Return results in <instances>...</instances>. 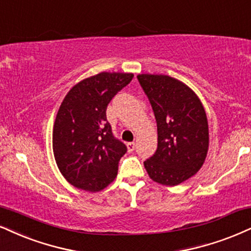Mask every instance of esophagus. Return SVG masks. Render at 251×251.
<instances>
[{"label": "esophagus", "mask_w": 251, "mask_h": 251, "mask_svg": "<svg viewBox=\"0 0 251 251\" xmlns=\"http://www.w3.org/2000/svg\"><path fill=\"white\" fill-rule=\"evenodd\" d=\"M126 147H128V151H129V152H132V151L135 150L136 143H135V142H129V143H126Z\"/></svg>", "instance_id": "1"}]
</instances>
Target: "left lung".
Wrapping results in <instances>:
<instances>
[{"label":"left lung","mask_w":251,"mask_h":251,"mask_svg":"<svg viewBox=\"0 0 251 251\" xmlns=\"http://www.w3.org/2000/svg\"><path fill=\"white\" fill-rule=\"evenodd\" d=\"M158 132L156 152L144 162L150 178L176 186L199 171L208 150V123L196 93L169 75L140 74Z\"/></svg>","instance_id":"obj_1"}]
</instances>
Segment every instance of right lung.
<instances>
[{
  "label": "right lung",
  "mask_w": 251,
  "mask_h": 251,
  "mask_svg": "<svg viewBox=\"0 0 251 251\" xmlns=\"http://www.w3.org/2000/svg\"><path fill=\"white\" fill-rule=\"evenodd\" d=\"M132 78L131 73L102 72L76 83L65 97L52 143L58 168L73 186L98 192L115 179L128 149L114 136L106 110Z\"/></svg>",
  "instance_id": "right-lung-1"
}]
</instances>
